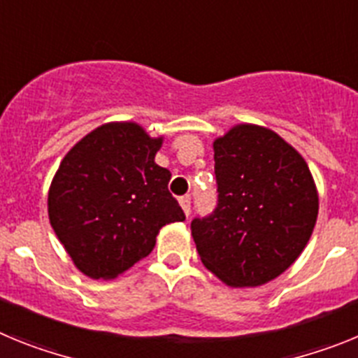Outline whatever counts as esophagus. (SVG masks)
I'll use <instances>...</instances> for the list:
<instances>
[{
    "instance_id": "obj_1",
    "label": "esophagus",
    "mask_w": 358,
    "mask_h": 358,
    "mask_svg": "<svg viewBox=\"0 0 358 358\" xmlns=\"http://www.w3.org/2000/svg\"><path fill=\"white\" fill-rule=\"evenodd\" d=\"M179 204H181L182 211H185V215L188 217L189 211H192V201H189V197H181L179 199Z\"/></svg>"
}]
</instances>
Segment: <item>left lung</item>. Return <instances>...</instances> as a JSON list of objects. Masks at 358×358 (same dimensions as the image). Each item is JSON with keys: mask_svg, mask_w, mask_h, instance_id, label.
<instances>
[{"mask_svg": "<svg viewBox=\"0 0 358 358\" xmlns=\"http://www.w3.org/2000/svg\"><path fill=\"white\" fill-rule=\"evenodd\" d=\"M217 208L192 220L204 267L231 287H258L297 260L319 197L301 154L271 129L242 123L215 140Z\"/></svg>", "mask_w": 358, "mask_h": 358, "instance_id": "8db88e82", "label": "left lung"}]
</instances>
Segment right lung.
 <instances>
[{"label":"right lung","mask_w":358,"mask_h":358,"mask_svg":"<svg viewBox=\"0 0 358 358\" xmlns=\"http://www.w3.org/2000/svg\"><path fill=\"white\" fill-rule=\"evenodd\" d=\"M163 138L132 122L84 136L61 161L48 192L50 224L80 273L110 280L150 255L163 226L182 222L156 164Z\"/></svg>","instance_id":"right-lung-1"}]
</instances>
